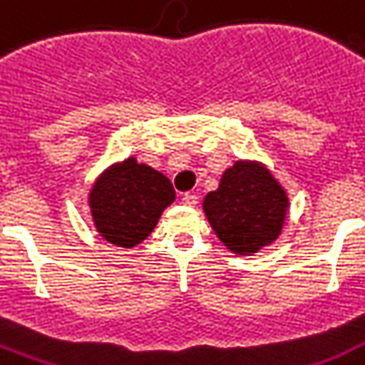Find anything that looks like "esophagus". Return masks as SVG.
<instances>
[{
	"label": "esophagus",
	"instance_id": "1",
	"mask_svg": "<svg viewBox=\"0 0 365 365\" xmlns=\"http://www.w3.org/2000/svg\"><path fill=\"white\" fill-rule=\"evenodd\" d=\"M197 200H199V197L193 193H183V197H182V202L185 206H195L197 205Z\"/></svg>",
	"mask_w": 365,
	"mask_h": 365
}]
</instances>
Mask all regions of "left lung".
I'll return each mask as SVG.
<instances>
[{
	"label": "left lung",
	"instance_id": "1",
	"mask_svg": "<svg viewBox=\"0 0 365 365\" xmlns=\"http://www.w3.org/2000/svg\"><path fill=\"white\" fill-rule=\"evenodd\" d=\"M202 208L220 240L235 254L248 255L280 235L288 197L267 168L239 160L223 172Z\"/></svg>",
	"mask_w": 365,
	"mask_h": 365
}]
</instances>
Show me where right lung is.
I'll return each instance as SVG.
<instances>
[{"mask_svg":"<svg viewBox=\"0 0 365 365\" xmlns=\"http://www.w3.org/2000/svg\"><path fill=\"white\" fill-rule=\"evenodd\" d=\"M174 197L168 178L126 159L98 178L88 205L98 233L115 246L132 248L149 237Z\"/></svg>","mask_w":365,"mask_h":365,"instance_id":"add662e5","label":"right lung"}]
</instances>
